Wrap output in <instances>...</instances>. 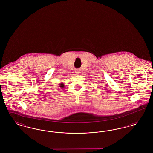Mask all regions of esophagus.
Masks as SVG:
<instances>
[{
	"label": "esophagus",
	"mask_w": 153,
	"mask_h": 153,
	"mask_svg": "<svg viewBox=\"0 0 153 153\" xmlns=\"http://www.w3.org/2000/svg\"><path fill=\"white\" fill-rule=\"evenodd\" d=\"M75 72H76V73H77V74H80V70L79 69H76V71H75Z\"/></svg>",
	"instance_id": "1"
}]
</instances>
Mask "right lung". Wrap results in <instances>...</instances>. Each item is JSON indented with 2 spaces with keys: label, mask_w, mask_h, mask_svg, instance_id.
Returning a JSON list of instances; mask_svg holds the SVG:
<instances>
[{
  "label": "right lung",
  "mask_w": 153,
  "mask_h": 153,
  "mask_svg": "<svg viewBox=\"0 0 153 153\" xmlns=\"http://www.w3.org/2000/svg\"><path fill=\"white\" fill-rule=\"evenodd\" d=\"M59 87H61V88L64 87V84H63V83H61V84H59Z\"/></svg>",
  "instance_id": "add662e5"
}]
</instances>
